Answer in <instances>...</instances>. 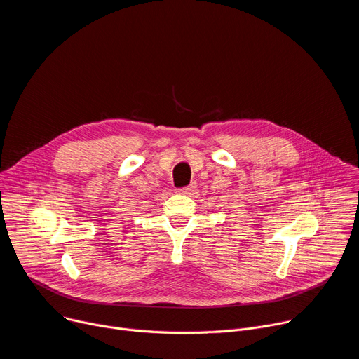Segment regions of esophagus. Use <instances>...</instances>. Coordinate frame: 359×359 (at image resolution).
<instances>
[{"mask_svg": "<svg viewBox=\"0 0 359 359\" xmlns=\"http://www.w3.org/2000/svg\"><path fill=\"white\" fill-rule=\"evenodd\" d=\"M194 187H196V186L191 183V184H187V186L179 187V189H177V191H180V193H189V191H191Z\"/></svg>", "mask_w": 359, "mask_h": 359, "instance_id": "esophagus-1", "label": "esophagus"}]
</instances>
